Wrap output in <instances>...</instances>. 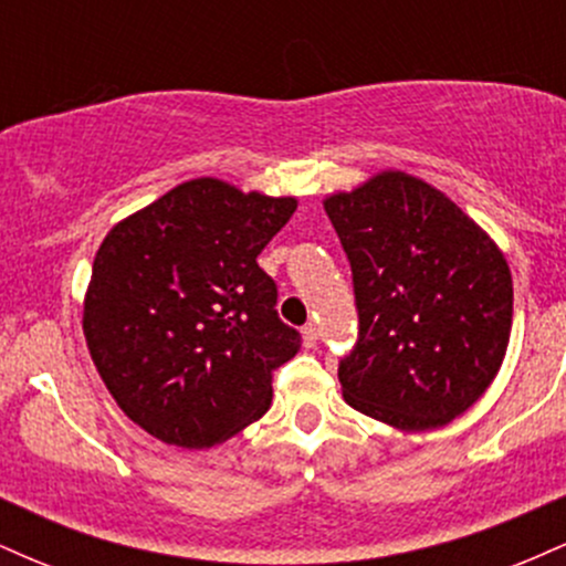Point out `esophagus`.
<instances>
[{
	"label": "esophagus",
	"mask_w": 566,
	"mask_h": 566,
	"mask_svg": "<svg viewBox=\"0 0 566 566\" xmlns=\"http://www.w3.org/2000/svg\"><path fill=\"white\" fill-rule=\"evenodd\" d=\"M303 340H305V346H308V348H314L316 340H319V327H316L314 322H308L303 327Z\"/></svg>",
	"instance_id": "1"
}]
</instances>
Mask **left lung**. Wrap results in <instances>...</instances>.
<instances>
[{
	"instance_id": "1",
	"label": "left lung",
	"mask_w": 566,
	"mask_h": 566,
	"mask_svg": "<svg viewBox=\"0 0 566 566\" xmlns=\"http://www.w3.org/2000/svg\"><path fill=\"white\" fill-rule=\"evenodd\" d=\"M354 276L359 335L337 367L354 409L405 431L463 415L495 380L513 319L503 252L405 172L324 199Z\"/></svg>"
}]
</instances>
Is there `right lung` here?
<instances>
[{
  "label": "right lung",
  "mask_w": 566,
  "mask_h": 566,
  "mask_svg": "<svg viewBox=\"0 0 566 566\" xmlns=\"http://www.w3.org/2000/svg\"><path fill=\"white\" fill-rule=\"evenodd\" d=\"M292 197L197 178L116 223L84 297L97 373L133 423L165 444L226 441L271 405L274 369L301 350L258 265Z\"/></svg>",
  "instance_id": "1"
}]
</instances>
